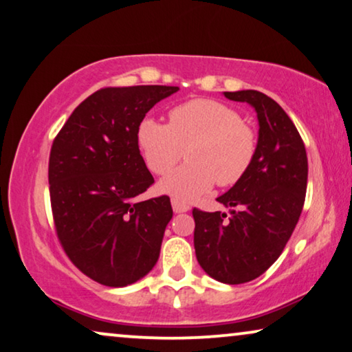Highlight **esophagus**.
Returning a JSON list of instances; mask_svg holds the SVG:
<instances>
[{"label":"esophagus","mask_w":352,"mask_h":352,"mask_svg":"<svg viewBox=\"0 0 352 352\" xmlns=\"http://www.w3.org/2000/svg\"><path fill=\"white\" fill-rule=\"evenodd\" d=\"M171 206H173V211H175V212H186V211H188L187 203L177 200V198H171Z\"/></svg>","instance_id":"34e87169"}]
</instances>
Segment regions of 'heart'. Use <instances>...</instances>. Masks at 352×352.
Instances as JSON below:
<instances>
[{
  "mask_svg": "<svg viewBox=\"0 0 352 352\" xmlns=\"http://www.w3.org/2000/svg\"><path fill=\"white\" fill-rule=\"evenodd\" d=\"M168 125L146 117L136 140L154 175H166L182 159L187 164L170 173L160 188L177 200L190 201L214 186L238 184L251 170L258 135L230 104L211 98L186 101L168 114Z\"/></svg>",
  "mask_w": 352,
  "mask_h": 352,
  "instance_id": "b5f03b06",
  "label": "heart"
}]
</instances>
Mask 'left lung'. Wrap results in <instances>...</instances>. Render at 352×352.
Segmentation results:
<instances>
[{
  "mask_svg": "<svg viewBox=\"0 0 352 352\" xmlns=\"http://www.w3.org/2000/svg\"><path fill=\"white\" fill-rule=\"evenodd\" d=\"M223 95L254 106L258 151L248 175L217 198L228 214L193 208V246L211 278L243 284L267 272L286 248L303 210L308 157L294 122L273 98L257 90Z\"/></svg>",
  "mask_w": 352,
  "mask_h": 352,
  "instance_id": "obj_1",
  "label": "left lung"
}]
</instances>
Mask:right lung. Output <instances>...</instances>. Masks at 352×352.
Wrapping results in <instances>:
<instances>
[{"instance_id":"add662e5","label":"right lung","mask_w":352,"mask_h":352,"mask_svg":"<svg viewBox=\"0 0 352 352\" xmlns=\"http://www.w3.org/2000/svg\"><path fill=\"white\" fill-rule=\"evenodd\" d=\"M179 87L131 85L96 90L73 111L49 157L55 233L69 261L109 287L133 284L159 261L173 217L170 197L146 201L154 177L140 154V122Z\"/></svg>"}]
</instances>
